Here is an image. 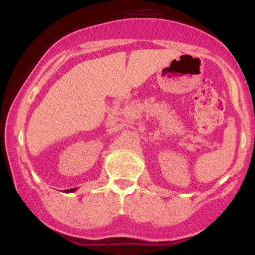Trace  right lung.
<instances>
[{"instance_id":"1","label":"right lung","mask_w":255,"mask_h":255,"mask_svg":"<svg viewBox=\"0 0 255 255\" xmlns=\"http://www.w3.org/2000/svg\"><path fill=\"white\" fill-rule=\"evenodd\" d=\"M75 190H76V188H74V189H70V190H66V191H67V192H74Z\"/></svg>"}]
</instances>
